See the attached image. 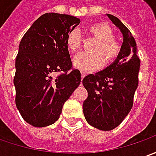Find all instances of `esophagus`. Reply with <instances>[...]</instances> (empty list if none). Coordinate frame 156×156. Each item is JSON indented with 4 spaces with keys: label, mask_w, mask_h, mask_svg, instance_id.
<instances>
[{
    "label": "esophagus",
    "mask_w": 156,
    "mask_h": 156,
    "mask_svg": "<svg viewBox=\"0 0 156 156\" xmlns=\"http://www.w3.org/2000/svg\"><path fill=\"white\" fill-rule=\"evenodd\" d=\"M85 75H86V74H85V73H83V72H81V78H82V79H83L84 77H85Z\"/></svg>",
    "instance_id": "34e87169"
}]
</instances>
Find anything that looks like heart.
Segmentation results:
<instances>
[{"instance_id": "1", "label": "heart", "mask_w": 156, "mask_h": 156, "mask_svg": "<svg viewBox=\"0 0 156 156\" xmlns=\"http://www.w3.org/2000/svg\"><path fill=\"white\" fill-rule=\"evenodd\" d=\"M89 34L98 40L95 51L98 52L83 51L74 57L73 64L75 67L83 72H92L100 68L105 63V58L108 62L115 59L122 50L121 44L114 38V33L108 25L105 23H96L87 28ZM83 43V37L80 31L77 28L71 30L66 37V46L72 52L78 51Z\"/></svg>"}]
</instances>
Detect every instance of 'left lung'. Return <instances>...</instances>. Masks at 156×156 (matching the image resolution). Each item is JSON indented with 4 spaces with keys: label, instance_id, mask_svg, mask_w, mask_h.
<instances>
[{
    "label": "left lung",
    "instance_id": "left-lung-1",
    "mask_svg": "<svg viewBox=\"0 0 156 156\" xmlns=\"http://www.w3.org/2000/svg\"><path fill=\"white\" fill-rule=\"evenodd\" d=\"M107 16L122 34L121 52L105 70L83 78L88 97L83 101V111L89 124L108 131L118 126L131 110L138 86L140 58L131 32L115 16Z\"/></svg>",
    "mask_w": 156,
    "mask_h": 156
}]
</instances>
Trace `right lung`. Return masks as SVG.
I'll use <instances>...</instances> for the list:
<instances>
[{"label": "right lung", "instance_id": "1", "mask_svg": "<svg viewBox=\"0 0 156 156\" xmlns=\"http://www.w3.org/2000/svg\"><path fill=\"white\" fill-rule=\"evenodd\" d=\"M80 20L69 14L46 13L35 20L20 43L15 60L16 107L27 123H54L63 105L81 82L73 68L66 37ZM56 72H60L56 77Z\"/></svg>", "mask_w": 156, "mask_h": 156}]
</instances>
